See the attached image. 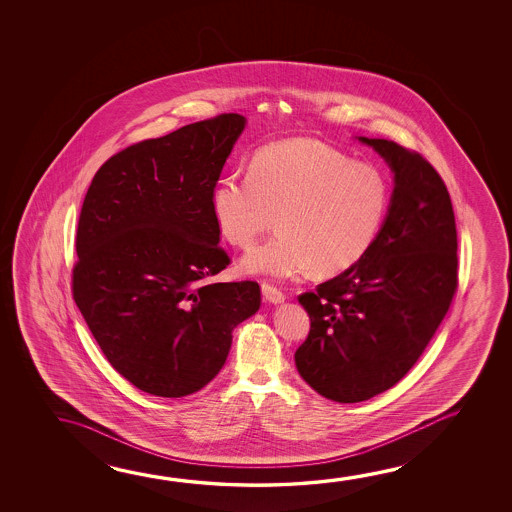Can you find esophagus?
Here are the masks:
<instances>
[{
    "instance_id": "esophagus-1",
    "label": "esophagus",
    "mask_w": 512,
    "mask_h": 512,
    "mask_svg": "<svg viewBox=\"0 0 512 512\" xmlns=\"http://www.w3.org/2000/svg\"><path fill=\"white\" fill-rule=\"evenodd\" d=\"M262 296L268 300L269 303H282L285 300L284 293L277 289L275 285L271 284H262Z\"/></svg>"
}]
</instances>
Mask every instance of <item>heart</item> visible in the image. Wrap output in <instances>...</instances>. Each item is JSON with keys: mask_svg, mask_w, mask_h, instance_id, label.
I'll return each mask as SVG.
<instances>
[{"mask_svg": "<svg viewBox=\"0 0 512 512\" xmlns=\"http://www.w3.org/2000/svg\"><path fill=\"white\" fill-rule=\"evenodd\" d=\"M391 187L380 169L353 162L314 139L269 144L250 171L219 178L212 218L228 243L248 248L278 214L277 234L244 255L250 275L319 277L343 273L371 250L386 223Z\"/></svg>", "mask_w": 512, "mask_h": 512, "instance_id": "1", "label": "heart"}]
</instances>
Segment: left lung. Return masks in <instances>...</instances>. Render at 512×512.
<instances>
[{"mask_svg": "<svg viewBox=\"0 0 512 512\" xmlns=\"http://www.w3.org/2000/svg\"><path fill=\"white\" fill-rule=\"evenodd\" d=\"M359 141L394 173L386 223L357 264L298 296L310 332L294 353L296 368L339 403L364 402L400 382L457 291V228L443 178L416 151Z\"/></svg>", "mask_w": 512, "mask_h": 512, "instance_id": "left-lung-1", "label": "left lung"}]
</instances>
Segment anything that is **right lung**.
Wrapping results in <instances>:
<instances>
[{
  "label": "right lung",
  "instance_id": "1",
  "mask_svg": "<svg viewBox=\"0 0 512 512\" xmlns=\"http://www.w3.org/2000/svg\"><path fill=\"white\" fill-rule=\"evenodd\" d=\"M244 125L221 114L132 144L85 194L73 298L112 368L144 393L207 386L259 310L257 282L209 284L230 264L210 194Z\"/></svg>",
  "mask_w": 512,
  "mask_h": 512
}]
</instances>
